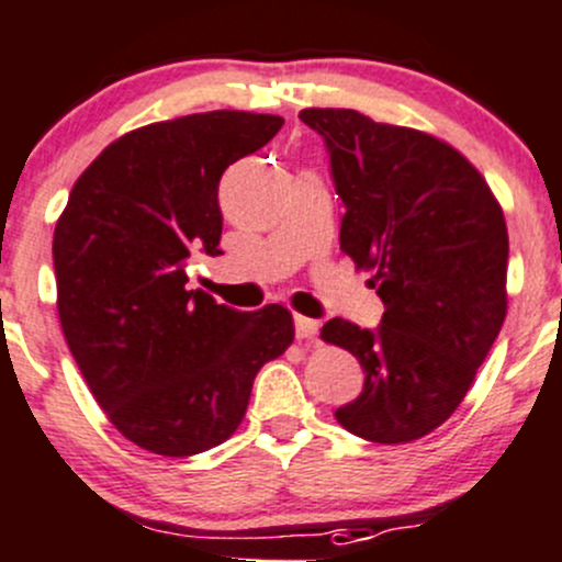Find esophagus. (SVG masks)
Returning a JSON list of instances; mask_svg holds the SVG:
<instances>
[{
	"mask_svg": "<svg viewBox=\"0 0 562 562\" xmlns=\"http://www.w3.org/2000/svg\"><path fill=\"white\" fill-rule=\"evenodd\" d=\"M294 335H297L300 342H311L313 337L318 335V322H313V318H305V316H297L294 318Z\"/></svg>",
	"mask_w": 562,
	"mask_h": 562,
	"instance_id": "esophagus-1",
	"label": "esophagus"
}]
</instances>
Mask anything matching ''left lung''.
<instances>
[{
  "instance_id": "1",
  "label": "left lung",
  "mask_w": 562,
  "mask_h": 562,
  "mask_svg": "<svg viewBox=\"0 0 562 562\" xmlns=\"http://www.w3.org/2000/svg\"><path fill=\"white\" fill-rule=\"evenodd\" d=\"M346 203L340 249L372 270L378 329L329 318L322 340L351 351L364 389L335 409L367 442L404 445L442 426L472 389L506 318L509 235L482 173L450 144L356 110H303Z\"/></svg>"
}]
</instances>
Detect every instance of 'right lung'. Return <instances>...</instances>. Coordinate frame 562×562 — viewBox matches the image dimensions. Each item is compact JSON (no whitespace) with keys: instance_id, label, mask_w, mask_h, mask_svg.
<instances>
[{"instance_id":"1","label":"right lung","mask_w":562,"mask_h":562,"mask_svg":"<svg viewBox=\"0 0 562 562\" xmlns=\"http://www.w3.org/2000/svg\"><path fill=\"white\" fill-rule=\"evenodd\" d=\"M216 110L144 125L82 171L53 233L58 318L90 394L138 448L195 456L240 426L257 372L294 340L281 305L233 311L187 289L222 255L220 179L281 131Z\"/></svg>"}]
</instances>
